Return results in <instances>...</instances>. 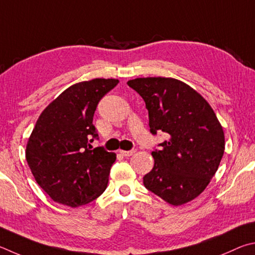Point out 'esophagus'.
<instances>
[{
  "instance_id": "obj_1",
  "label": "esophagus",
  "mask_w": 255,
  "mask_h": 255,
  "mask_svg": "<svg viewBox=\"0 0 255 255\" xmlns=\"http://www.w3.org/2000/svg\"><path fill=\"white\" fill-rule=\"evenodd\" d=\"M120 153L123 155V157H131L135 153V150H130V151H125V150H120Z\"/></svg>"
}]
</instances>
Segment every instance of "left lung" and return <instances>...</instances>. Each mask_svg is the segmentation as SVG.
I'll return each mask as SVG.
<instances>
[{
	"instance_id": "1",
	"label": "left lung",
	"mask_w": 255,
	"mask_h": 255,
	"mask_svg": "<svg viewBox=\"0 0 255 255\" xmlns=\"http://www.w3.org/2000/svg\"><path fill=\"white\" fill-rule=\"evenodd\" d=\"M128 85L140 94L149 112L151 132L168 133L154 166L143 177L146 189L180 206L203 193L224 154L225 135L208 102L189 85L170 77L135 78Z\"/></svg>"
}]
</instances>
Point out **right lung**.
I'll use <instances>...</instances> for the list:
<instances>
[{"label": "right lung", "instance_id": "1", "mask_svg": "<svg viewBox=\"0 0 255 255\" xmlns=\"http://www.w3.org/2000/svg\"><path fill=\"white\" fill-rule=\"evenodd\" d=\"M119 84L94 78L71 85L40 114L25 149L38 185L53 202L79 207L104 193L116 154L92 149L93 116L101 98Z\"/></svg>", "mask_w": 255, "mask_h": 255}]
</instances>
